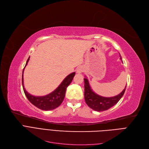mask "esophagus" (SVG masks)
I'll return each instance as SVG.
<instances>
[{"instance_id":"1","label":"esophagus","mask_w":149,"mask_h":149,"mask_svg":"<svg viewBox=\"0 0 149 149\" xmlns=\"http://www.w3.org/2000/svg\"><path fill=\"white\" fill-rule=\"evenodd\" d=\"M84 71V69L82 66H79L77 68V73H81L83 72Z\"/></svg>"}]
</instances>
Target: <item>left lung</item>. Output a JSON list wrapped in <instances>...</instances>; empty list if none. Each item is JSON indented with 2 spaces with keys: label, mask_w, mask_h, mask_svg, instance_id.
<instances>
[{
  "label": "left lung",
  "mask_w": 149,
  "mask_h": 149,
  "mask_svg": "<svg viewBox=\"0 0 149 149\" xmlns=\"http://www.w3.org/2000/svg\"><path fill=\"white\" fill-rule=\"evenodd\" d=\"M120 59L122 57L120 55ZM84 98L86 103L92 109L97 111H103L107 110L116 104L119 100L122 98L124 92H125L126 86L123 92L119 95L112 97H103L95 93L91 88L88 80L87 79L84 78Z\"/></svg>",
  "instance_id": "1"
}]
</instances>
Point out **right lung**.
Here are the masks:
<instances>
[{
    "mask_svg": "<svg viewBox=\"0 0 149 149\" xmlns=\"http://www.w3.org/2000/svg\"><path fill=\"white\" fill-rule=\"evenodd\" d=\"M29 59L30 57H28L26 61L25 68L27 65L28 61H29ZM25 68H24L23 70L22 86L24 93H25L26 98L30 101V103H31L33 105H35L38 108L41 110H44V111L52 110L60 106V104L63 102L65 97L66 88L72 82V81L75 72H73L67 76L64 80L62 81V83L59 85V87L51 93L45 96H42V97H35V96L31 95L29 93H28L25 87H24L23 71L24 69H25Z\"/></svg>",
    "mask_w": 149,
    "mask_h": 149,
    "instance_id": "add662e5",
    "label": "right lung"
}]
</instances>
